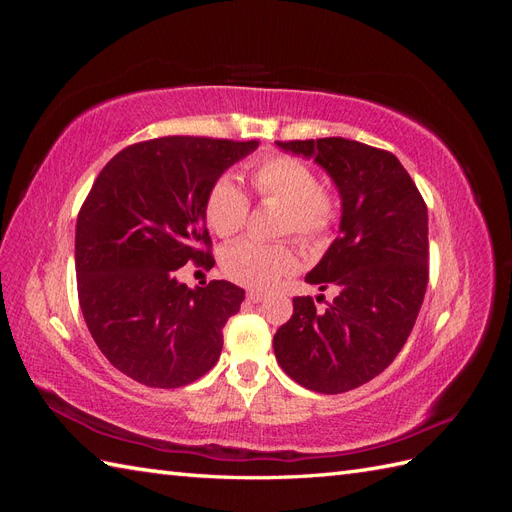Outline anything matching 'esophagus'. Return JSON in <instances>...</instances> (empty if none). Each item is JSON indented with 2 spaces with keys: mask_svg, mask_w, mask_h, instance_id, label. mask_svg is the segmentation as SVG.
I'll return each instance as SVG.
<instances>
[{
  "mask_svg": "<svg viewBox=\"0 0 512 512\" xmlns=\"http://www.w3.org/2000/svg\"><path fill=\"white\" fill-rule=\"evenodd\" d=\"M265 297H267V294L260 292V290H250V292H247V299H250L252 303H260Z\"/></svg>",
  "mask_w": 512,
  "mask_h": 512,
  "instance_id": "1",
  "label": "esophagus"
}]
</instances>
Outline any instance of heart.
I'll return each instance as SVG.
<instances>
[{"label": "heart", "mask_w": 512, "mask_h": 512, "mask_svg": "<svg viewBox=\"0 0 512 512\" xmlns=\"http://www.w3.org/2000/svg\"><path fill=\"white\" fill-rule=\"evenodd\" d=\"M252 185L262 200L282 205L280 232L294 235L307 245H318L329 237L335 224V200L320 190L314 170L307 164L275 156L262 160L252 173ZM245 192L230 175L211 185L205 203V218L218 237H232L245 226ZM224 273L243 286L271 288L297 267V256L288 243L237 241L222 256Z\"/></svg>", "instance_id": "heart-1"}]
</instances>
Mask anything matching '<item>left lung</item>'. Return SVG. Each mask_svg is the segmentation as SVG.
<instances>
[{
  "label": "left lung",
  "mask_w": 512,
  "mask_h": 512,
  "mask_svg": "<svg viewBox=\"0 0 512 512\" xmlns=\"http://www.w3.org/2000/svg\"><path fill=\"white\" fill-rule=\"evenodd\" d=\"M314 160L342 200L339 235L307 284L337 288L327 309L292 299V318L273 337L286 374L316 393H346L393 363L427 290V207L389 151L342 136L275 143Z\"/></svg>",
  "instance_id": "8db88e82"
}]
</instances>
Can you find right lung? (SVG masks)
I'll return each mask as SVG.
<instances>
[{"label": "right lung", "mask_w": 512, "mask_h": 512, "mask_svg": "<svg viewBox=\"0 0 512 512\" xmlns=\"http://www.w3.org/2000/svg\"><path fill=\"white\" fill-rule=\"evenodd\" d=\"M258 141L164 136L119 151L76 220L79 303L100 352L153 389L185 386L218 363L222 329L245 290L213 280L188 288L177 269L213 265L205 203L224 170Z\"/></svg>", "instance_id": "obj_1"}]
</instances>
